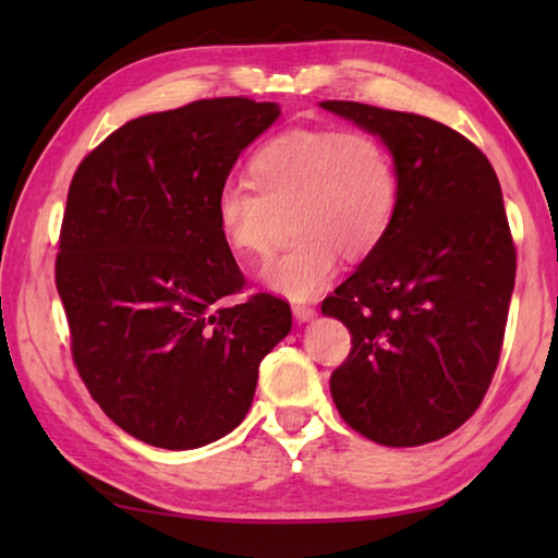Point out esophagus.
<instances>
[{"instance_id": "obj_1", "label": "esophagus", "mask_w": 558, "mask_h": 558, "mask_svg": "<svg viewBox=\"0 0 558 558\" xmlns=\"http://www.w3.org/2000/svg\"><path fill=\"white\" fill-rule=\"evenodd\" d=\"M292 315H295L300 323H310V319H315L317 310L313 305H305V302H295V305H292Z\"/></svg>"}]
</instances>
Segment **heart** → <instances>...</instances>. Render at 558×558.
I'll use <instances>...</instances> for the list:
<instances>
[{"mask_svg":"<svg viewBox=\"0 0 558 558\" xmlns=\"http://www.w3.org/2000/svg\"><path fill=\"white\" fill-rule=\"evenodd\" d=\"M245 174L248 182H231L216 194V229L235 258L260 263L276 251L290 216L295 241L260 278L295 300L323 292L339 258L374 256L399 214V165L369 130H282L251 155Z\"/></svg>","mask_w":558,"mask_h":558,"instance_id":"heart-1","label":"heart"}]
</instances>
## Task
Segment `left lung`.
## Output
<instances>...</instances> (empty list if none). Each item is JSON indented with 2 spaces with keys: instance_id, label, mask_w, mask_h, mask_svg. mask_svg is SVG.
<instances>
[{
  "instance_id": "8db88e82",
  "label": "left lung",
  "mask_w": 558,
  "mask_h": 558,
  "mask_svg": "<svg viewBox=\"0 0 558 558\" xmlns=\"http://www.w3.org/2000/svg\"><path fill=\"white\" fill-rule=\"evenodd\" d=\"M319 106L379 135L401 177L389 239L323 300L352 335L329 391L347 426L379 446L440 440L480 409L502 352L517 251L499 179L442 122Z\"/></svg>"
}]
</instances>
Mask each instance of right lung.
<instances>
[{"mask_svg":"<svg viewBox=\"0 0 558 558\" xmlns=\"http://www.w3.org/2000/svg\"><path fill=\"white\" fill-rule=\"evenodd\" d=\"M280 108L243 96L130 120L83 157L56 288L78 376L112 423L155 448L219 440L245 418L290 305L245 288L214 219L235 159Z\"/></svg>","mask_w":558,"mask_h":558,"instance_id":"right-lung-1","label":"right lung"}]
</instances>
